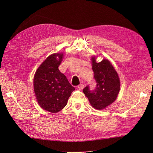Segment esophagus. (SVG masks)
Returning <instances> with one entry per match:
<instances>
[{"label": "esophagus", "instance_id": "esophagus-1", "mask_svg": "<svg viewBox=\"0 0 153 153\" xmlns=\"http://www.w3.org/2000/svg\"><path fill=\"white\" fill-rule=\"evenodd\" d=\"M77 88H78L79 89H80V90H82V89H83V88H84V85H83V84H80V85H79L77 86Z\"/></svg>", "mask_w": 153, "mask_h": 153}]
</instances>
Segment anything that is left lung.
I'll use <instances>...</instances> for the list:
<instances>
[{
    "instance_id": "obj_1",
    "label": "left lung",
    "mask_w": 153,
    "mask_h": 153,
    "mask_svg": "<svg viewBox=\"0 0 153 153\" xmlns=\"http://www.w3.org/2000/svg\"><path fill=\"white\" fill-rule=\"evenodd\" d=\"M91 60L96 85L92 90L89 85L86 86L83 92L88 97L91 106L101 110L116 99L120 90V80L116 71L108 60L103 59L99 63L96 62L94 57Z\"/></svg>"
}]
</instances>
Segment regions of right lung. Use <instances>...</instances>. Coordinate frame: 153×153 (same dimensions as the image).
I'll return each instance as SVG.
<instances>
[{"instance_id": "add662e5", "label": "right lung", "mask_w": 153, "mask_h": 153, "mask_svg": "<svg viewBox=\"0 0 153 153\" xmlns=\"http://www.w3.org/2000/svg\"><path fill=\"white\" fill-rule=\"evenodd\" d=\"M63 54H53L37 70L34 77V90L39 105L50 113H57L67 105L75 90L59 70Z\"/></svg>"}]
</instances>
